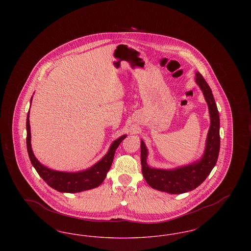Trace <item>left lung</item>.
I'll return each instance as SVG.
<instances>
[{"label": "left lung", "mask_w": 251, "mask_h": 251, "mask_svg": "<svg viewBox=\"0 0 251 251\" xmlns=\"http://www.w3.org/2000/svg\"><path fill=\"white\" fill-rule=\"evenodd\" d=\"M196 83L202 90L210 113V129L202 157L190 165L174 169L151 168L147 164L148 150L141 140V166L148 184L159 191L182 194L201 185L215 167L220 150V120L212 90L200 72H196Z\"/></svg>", "instance_id": "obj_1"}]
</instances>
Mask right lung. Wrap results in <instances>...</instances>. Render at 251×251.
<instances>
[{"mask_svg":"<svg viewBox=\"0 0 251 251\" xmlns=\"http://www.w3.org/2000/svg\"><path fill=\"white\" fill-rule=\"evenodd\" d=\"M31 101H32V99H31ZM29 113L30 111L28 112L27 120H26L27 151L33 167L36 168L38 175L47 182V184L51 188L62 193H78V192L93 189L98 187L99 185H100L101 182L105 179L107 172L112 166V162L114 159L116 150L118 149L121 141L126 137V135H122L120 138L115 140L111 145L107 153L93 167L84 171H79L74 173L56 171L41 165L33 153L32 147H31Z\"/></svg>","mask_w":251,"mask_h":251,"instance_id":"1","label":"right lung"}]
</instances>
